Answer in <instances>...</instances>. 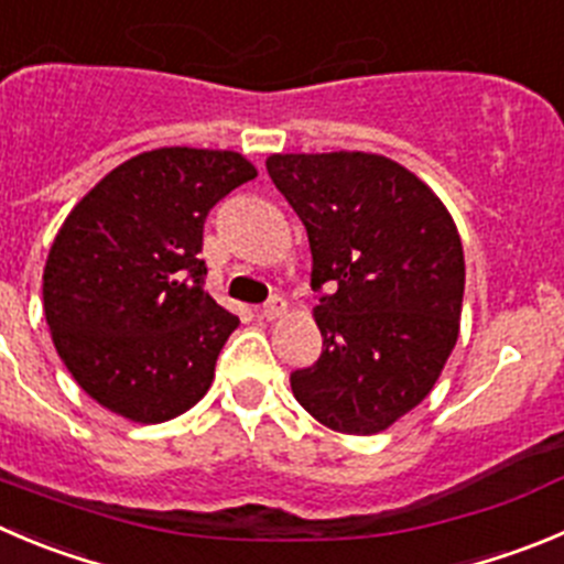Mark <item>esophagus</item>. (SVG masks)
Returning <instances> with one entry per match:
<instances>
[{
	"mask_svg": "<svg viewBox=\"0 0 564 564\" xmlns=\"http://www.w3.org/2000/svg\"><path fill=\"white\" fill-rule=\"evenodd\" d=\"M286 312H289V303L283 297H272V300H267L264 306H261V317L264 319H278V317H283Z\"/></svg>",
	"mask_w": 564,
	"mask_h": 564,
	"instance_id": "obj_1",
	"label": "esophagus"
}]
</instances>
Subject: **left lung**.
I'll list each match as a JSON object with an SVG mask.
<instances>
[{
    "label": "left lung",
    "mask_w": 564,
    "mask_h": 564,
    "mask_svg": "<svg viewBox=\"0 0 564 564\" xmlns=\"http://www.w3.org/2000/svg\"><path fill=\"white\" fill-rule=\"evenodd\" d=\"M267 172L312 245L323 356L297 403L339 434H378L434 389L459 339L465 252L445 203L376 152H278Z\"/></svg>",
    "instance_id": "left-lung-1"
}]
</instances>
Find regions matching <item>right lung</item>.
Masks as SVG:
<instances>
[{
  "label": "right lung",
  "instance_id": "add662e5",
  "mask_svg": "<svg viewBox=\"0 0 564 564\" xmlns=\"http://www.w3.org/2000/svg\"><path fill=\"white\" fill-rule=\"evenodd\" d=\"M256 175L234 150L161 147L119 163L68 210L46 256L44 314L99 406L163 423L208 392L239 317L203 289V225Z\"/></svg>",
  "mask_w": 564,
  "mask_h": 564
}]
</instances>
